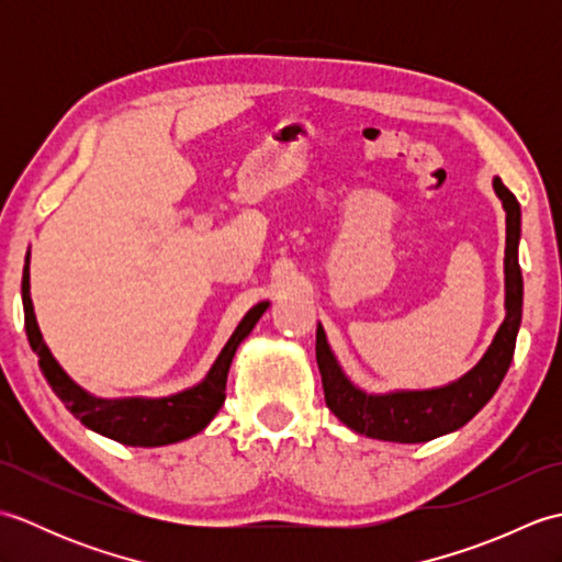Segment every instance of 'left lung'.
Instances as JSON below:
<instances>
[{
	"label": "left lung",
	"instance_id": "obj_1",
	"mask_svg": "<svg viewBox=\"0 0 562 562\" xmlns=\"http://www.w3.org/2000/svg\"><path fill=\"white\" fill-rule=\"evenodd\" d=\"M495 195L503 202L507 238H505V318L483 357L463 376L435 389H396L386 393H369L345 374L336 352L330 350L324 326L316 328V362L324 381L326 405L352 432L398 441V445H420L441 435L457 432L459 427L481 413L483 405L495 396L515 357L517 333L521 326L524 280L519 268L521 210L517 198L505 183L493 178Z\"/></svg>",
	"mask_w": 562,
	"mask_h": 562
}]
</instances>
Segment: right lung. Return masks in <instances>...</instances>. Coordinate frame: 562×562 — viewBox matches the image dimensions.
Returning <instances> with one entry per match:
<instances>
[{
    "label": "right lung",
    "instance_id": "1",
    "mask_svg": "<svg viewBox=\"0 0 562 562\" xmlns=\"http://www.w3.org/2000/svg\"><path fill=\"white\" fill-rule=\"evenodd\" d=\"M21 300H23V314H26V336L33 352L38 355L41 372L53 386L57 398L65 403V408L77 417V420L109 439L121 441L127 447H164L176 445L202 432L212 417L220 413L222 403L226 398V376H229V367L234 355L238 350L248 333L256 328L260 316L268 312L270 302H258L250 306L246 316L238 321V326L224 342L217 360L212 362L207 374L202 376L195 386H188L171 396L147 398V396H125V398H101L93 396L83 386H79L71 379L63 364H59L50 348L43 340V333L38 328L31 300V250L26 254V266H23V280H21Z\"/></svg>",
    "mask_w": 562,
    "mask_h": 562
}]
</instances>
